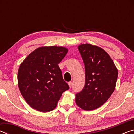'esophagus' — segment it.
<instances>
[{
    "instance_id": "34e87169",
    "label": "esophagus",
    "mask_w": 134,
    "mask_h": 134,
    "mask_svg": "<svg viewBox=\"0 0 134 134\" xmlns=\"http://www.w3.org/2000/svg\"><path fill=\"white\" fill-rule=\"evenodd\" d=\"M68 85H69V87H70V88H71V87H72V82H71V81H70V82H69V83H68Z\"/></svg>"
}]
</instances>
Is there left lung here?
<instances>
[{"instance_id": "left-lung-1", "label": "left lung", "mask_w": 134, "mask_h": 134, "mask_svg": "<svg viewBox=\"0 0 134 134\" xmlns=\"http://www.w3.org/2000/svg\"><path fill=\"white\" fill-rule=\"evenodd\" d=\"M79 51L85 68V85L76 94V103L82 109L90 111L103 105L114 91L118 69L109 55L100 47L81 44Z\"/></svg>"}]
</instances>
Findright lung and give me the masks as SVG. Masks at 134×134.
<instances>
[{
    "label": "right lung",
    "instance_id": "right-lung-1",
    "mask_svg": "<svg viewBox=\"0 0 134 134\" xmlns=\"http://www.w3.org/2000/svg\"><path fill=\"white\" fill-rule=\"evenodd\" d=\"M67 52L63 47H41L22 62L18 85L31 108L41 112H50L56 108L63 93L69 89L58 65Z\"/></svg>",
    "mask_w": 134,
    "mask_h": 134
}]
</instances>
